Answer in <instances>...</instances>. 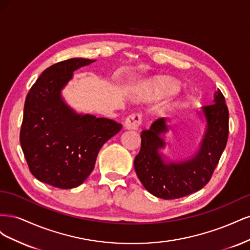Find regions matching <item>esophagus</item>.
Returning <instances> with one entry per match:
<instances>
[{
  "label": "esophagus",
  "instance_id": "esophagus-1",
  "mask_svg": "<svg viewBox=\"0 0 250 250\" xmlns=\"http://www.w3.org/2000/svg\"><path fill=\"white\" fill-rule=\"evenodd\" d=\"M141 122H142V118L139 113H132V115H130L125 121V124H124L125 129H128V130L138 129Z\"/></svg>",
  "mask_w": 250,
  "mask_h": 250
}]
</instances>
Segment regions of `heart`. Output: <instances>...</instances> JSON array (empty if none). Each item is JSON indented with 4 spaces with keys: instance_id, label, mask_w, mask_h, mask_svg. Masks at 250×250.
<instances>
[{
    "instance_id": "heart-1",
    "label": "heart",
    "mask_w": 250,
    "mask_h": 250,
    "mask_svg": "<svg viewBox=\"0 0 250 250\" xmlns=\"http://www.w3.org/2000/svg\"><path fill=\"white\" fill-rule=\"evenodd\" d=\"M178 82L172 78L165 76H157L145 81L137 89L135 99L138 102L153 103L166 99L170 96L176 94L179 90ZM184 105V100L181 98L169 101L166 106L161 110V113L173 111Z\"/></svg>"
}]
</instances>
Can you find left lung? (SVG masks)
Returning <instances> with one entry per match:
<instances>
[{"mask_svg":"<svg viewBox=\"0 0 250 250\" xmlns=\"http://www.w3.org/2000/svg\"><path fill=\"white\" fill-rule=\"evenodd\" d=\"M204 122L198 148L184 158H171L164 152L167 134L174 124L158 119L141 134V150L134 158V170L148 192L162 199H176L199 191L211 177L229 138V109L217 89L213 103L196 110Z\"/></svg>","mask_w":250,"mask_h":250,"instance_id":"8db88e82","label":"left lung"}]
</instances>
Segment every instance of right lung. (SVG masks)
Listing matches in <instances>:
<instances>
[{
    "instance_id": "1",
    "label": "right lung",
    "mask_w": 250,
    "mask_h": 250,
    "mask_svg": "<svg viewBox=\"0 0 250 250\" xmlns=\"http://www.w3.org/2000/svg\"><path fill=\"white\" fill-rule=\"evenodd\" d=\"M95 62L71 58L53 64L27 95L20 141L30 171L42 183L80 186L94 170L101 147L122 129L113 120L77 112L62 96L74 72Z\"/></svg>"
}]
</instances>
